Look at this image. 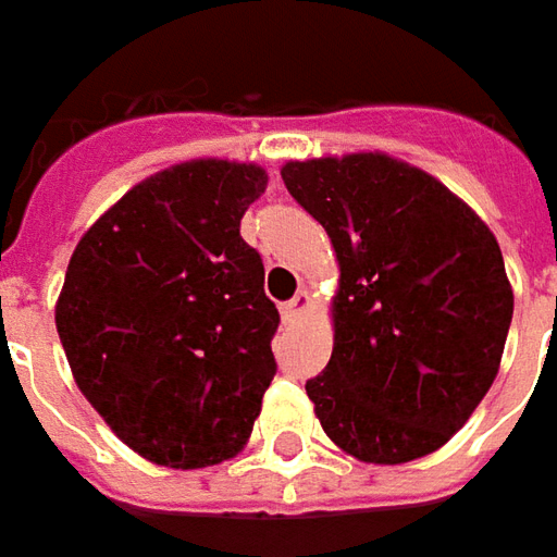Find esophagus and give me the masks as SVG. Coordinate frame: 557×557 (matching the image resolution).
Segmentation results:
<instances>
[{"label":"esophagus","mask_w":557,"mask_h":557,"mask_svg":"<svg viewBox=\"0 0 557 557\" xmlns=\"http://www.w3.org/2000/svg\"><path fill=\"white\" fill-rule=\"evenodd\" d=\"M309 306H312V297H309L306 290H300V294H297L294 300L282 304V315H285V322H294L297 315H304Z\"/></svg>","instance_id":"obj_1"}]
</instances>
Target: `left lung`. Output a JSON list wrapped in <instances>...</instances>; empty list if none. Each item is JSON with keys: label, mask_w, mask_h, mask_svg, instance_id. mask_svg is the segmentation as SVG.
<instances>
[{"label": "left lung", "mask_w": 557, "mask_h": 557, "mask_svg": "<svg viewBox=\"0 0 557 557\" xmlns=\"http://www.w3.org/2000/svg\"><path fill=\"white\" fill-rule=\"evenodd\" d=\"M282 181L339 260L334 352L306 380L327 438L380 466L438 450L491 389L512 324L494 233L383 152L287 162Z\"/></svg>", "instance_id": "left-lung-1"}]
</instances>
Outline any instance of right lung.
<instances>
[{"label": "right lung", "mask_w": 557, "mask_h": 557, "mask_svg": "<svg viewBox=\"0 0 557 557\" xmlns=\"http://www.w3.org/2000/svg\"><path fill=\"white\" fill-rule=\"evenodd\" d=\"M267 181L226 159L165 168L70 257L54 322L76 386L156 466L205 469L251 438L275 376L278 309L238 226Z\"/></svg>", "instance_id": "right-lung-1"}]
</instances>
